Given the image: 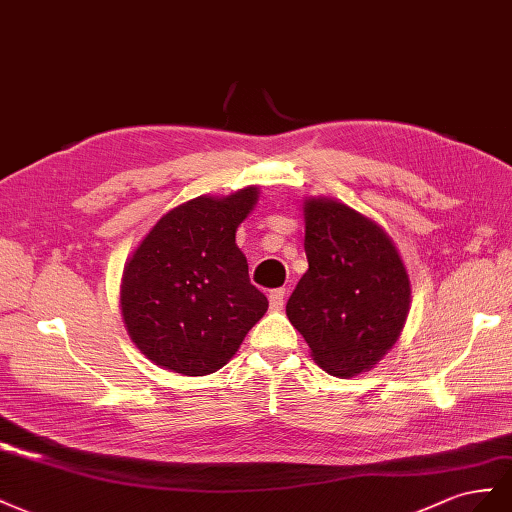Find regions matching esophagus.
Returning <instances> with one entry per match:
<instances>
[{
    "label": "esophagus",
    "mask_w": 512,
    "mask_h": 512,
    "mask_svg": "<svg viewBox=\"0 0 512 512\" xmlns=\"http://www.w3.org/2000/svg\"><path fill=\"white\" fill-rule=\"evenodd\" d=\"M268 300H270V309L272 311H283V304H285V289L281 287V289H272L270 291V296H268Z\"/></svg>",
    "instance_id": "esophagus-1"
}]
</instances>
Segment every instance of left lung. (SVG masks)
<instances>
[{"label":"left lung","mask_w":512,"mask_h":512,"mask_svg":"<svg viewBox=\"0 0 512 512\" xmlns=\"http://www.w3.org/2000/svg\"><path fill=\"white\" fill-rule=\"evenodd\" d=\"M309 270L287 317L321 369L354 377L384 358L410 313V276L388 233L341 201H304Z\"/></svg>","instance_id":"8db88e82"}]
</instances>
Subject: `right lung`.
<instances>
[{
  "mask_svg": "<svg viewBox=\"0 0 512 512\" xmlns=\"http://www.w3.org/2000/svg\"><path fill=\"white\" fill-rule=\"evenodd\" d=\"M257 197V186H246L223 199L186 201L160 218L126 261L124 324L158 367L193 377L218 371L268 311L236 244Z\"/></svg>",
  "mask_w": 512,
  "mask_h": 512,
  "instance_id": "obj_1",
  "label": "right lung"
}]
</instances>
